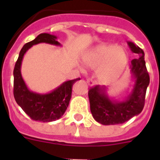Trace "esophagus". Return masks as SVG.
Returning <instances> with one entry per match:
<instances>
[{"label":"esophagus","instance_id":"34e87169","mask_svg":"<svg viewBox=\"0 0 160 160\" xmlns=\"http://www.w3.org/2000/svg\"><path fill=\"white\" fill-rule=\"evenodd\" d=\"M87 83H88V85H90V87H94V86H95V81L91 80V79H88Z\"/></svg>","mask_w":160,"mask_h":160}]
</instances>
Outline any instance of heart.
Returning <instances> with one entry per match:
<instances>
[{
  "instance_id": "heart-1",
  "label": "heart",
  "mask_w": 160,
  "mask_h": 160,
  "mask_svg": "<svg viewBox=\"0 0 160 160\" xmlns=\"http://www.w3.org/2000/svg\"><path fill=\"white\" fill-rule=\"evenodd\" d=\"M85 66L98 69V78L105 83L111 82L124 72L129 63V55L121 46L100 44L82 57Z\"/></svg>"
}]
</instances>
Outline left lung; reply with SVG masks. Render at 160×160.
<instances>
[{
	"mask_svg": "<svg viewBox=\"0 0 160 160\" xmlns=\"http://www.w3.org/2000/svg\"><path fill=\"white\" fill-rule=\"evenodd\" d=\"M127 43L130 51L139 58L132 60L129 65L133 85L126 97L123 100L110 97L105 85H95L88 93L91 114L96 121L104 125L123 124L140 114L144 108L146 90L149 85L144 53L131 41Z\"/></svg>",
	"mask_w": 160,
	"mask_h": 160,
	"instance_id": "left-lung-1",
	"label": "left lung"
}]
</instances>
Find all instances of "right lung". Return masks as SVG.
Instances as JSON below:
<instances>
[{
    "mask_svg": "<svg viewBox=\"0 0 160 160\" xmlns=\"http://www.w3.org/2000/svg\"><path fill=\"white\" fill-rule=\"evenodd\" d=\"M40 43L61 46L57 41V36L48 33L40 34L33 41L24 45L14 68V97L19 106L31 119L40 122H52L65 114L70 104L73 85L80 79L65 81L51 92L41 94L31 91L21 75V63L26 51Z\"/></svg>",
    "mask_w": 160,
    "mask_h": 160,
    "instance_id": "right-lung-1",
    "label": "right lung"
}]
</instances>
